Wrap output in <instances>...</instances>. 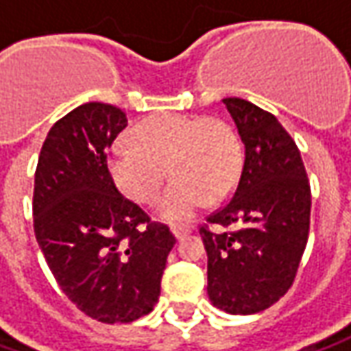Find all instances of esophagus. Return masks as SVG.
<instances>
[{
    "label": "esophagus",
    "mask_w": 351,
    "mask_h": 351,
    "mask_svg": "<svg viewBox=\"0 0 351 351\" xmlns=\"http://www.w3.org/2000/svg\"><path fill=\"white\" fill-rule=\"evenodd\" d=\"M171 232H173V236H175L178 241H180V239L186 236L191 230H189V228H182V226H173V228H171Z\"/></svg>",
    "instance_id": "1"
}]
</instances>
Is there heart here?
<instances>
[{"label": "heart", "mask_w": 351, "mask_h": 351, "mask_svg": "<svg viewBox=\"0 0 351 351\" xmlns=\"http://www.w3.org/2000/svg\"><path fill=\"white\" fill-rule=\"evenodd\" d=\"M241 143L218 117L162 114L131 131V143L115 145L108 171L117 191L133 202L151 204L169 175L175 178L159 202L169 221L192 218L206 202L220 200L241 173Z\"/></svg>", "instance_id": "heart-1"}]
</instances>
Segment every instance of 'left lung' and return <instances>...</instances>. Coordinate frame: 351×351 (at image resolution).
<instances>
[{
  "label": "left lung",
  "mask_w": 351,
  "mask_h": 351,
  "mask_svg": "<svg viewBox=\"0 0 351 351\" xmlns=\"http://www.w3.org/2000/svg\"><path fill=\"white\" fill-rule=\"evenodd\" d=\"M223 104L245 151L232 200L200 228L208 297L223 313L255 314L295 281L311 228V184L297 143L275 115L247 99Z\"/></svg>",
  "instance_id": "obj_1"
}]
</instances>
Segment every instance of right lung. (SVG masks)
Wrapping results in <instances>:
<instances>
[{
	"label": "right lung",
	"mask_w": 351,
	"mask_h": 351,
	"mask_svg": "<svg viewBox=\"0 0 351 351\" xmlns=\"http://www.w3.org/2000/svg\"><path fill=\"white\" fill-rule=\"evenodd\" d=\"M125 125L119 108L82 104L51 128L35 171L38 247L60 291L106 324L133 322L155 308L176 243L110 176L106 151Z\"/></svg>",
	"instance_id": "1"
}]
</instances>
